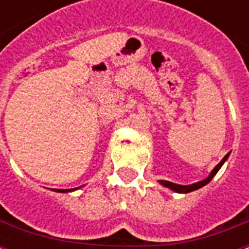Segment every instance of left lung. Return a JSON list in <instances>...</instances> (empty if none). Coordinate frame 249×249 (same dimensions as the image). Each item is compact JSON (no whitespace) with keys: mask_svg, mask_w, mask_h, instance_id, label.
<instances>
[{"mask_svg":"<svg viewBox=\"0 0 249 249\" xmlns=\"http://www.w3.org/2000/svg\"><path fill=\"white\" fill-rule=\"evenodd\" d=\"M228 156H230V153H228V155H225L224 159H223V160H221V161H220L219 164L213 168V171L211 172V175H209L208 178H205V180H203V181H198V183H195L192 184V185H178V184L171 183V181H165V180H160V183H161L164 187H168L169 189H172V191L178 193H188V192H192V191H196V189H198V188L204 187L205 184H208L209 181L213 178V176L216 175V173L219 172V169L221 168V165L224 164L225 160L228 159Z\"/></svg>","mask_w":249,"mask_h":249,"instance_id":"1","label":"left lung"}]
</instances>
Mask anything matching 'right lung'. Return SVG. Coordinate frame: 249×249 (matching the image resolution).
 Segmentation results:
<instances>
[{
    "label": "right lung",
    "instance_id": "right-lung-1",
    "mask_svg": "<svg viewBox=\"0 0 249 249\" xmlns=\"http://www.w3.org/2000/svg\"><path fill=\"white\" fill-rule=\"evenodd\" d=\"M56 191V189H54ZM71 191H74V188L73 189H57V192H71Z\"/></svg>",
    "mask_w": 249,
    "mask_h": 249
}]
</instances>
